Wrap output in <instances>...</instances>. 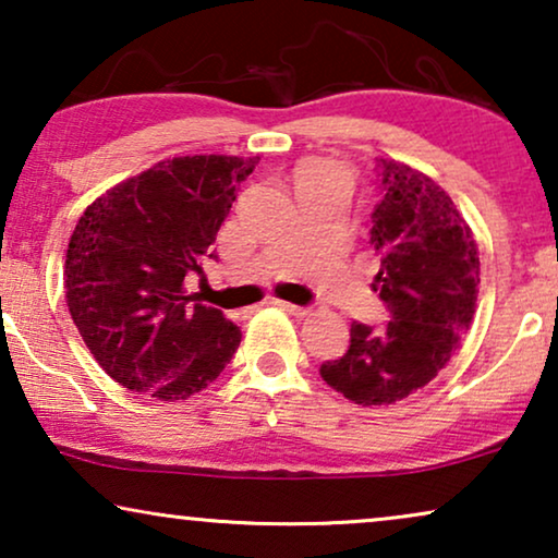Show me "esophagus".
<instances>
[{"mask_svg":"<svg viewBox=\"0 0 558 558\" xmlns=\"http://www.w3.org/2000/svg\"><path fill=\"white\" fill-rule=\"evenodd\" d=\"M271 304H277V307H281L284 312H289V315L294 317H304L307 315V307H300V304H292V302H284V300H271Z\"/></svg>","mask_w":558,"mask_h":558,"instance_id":"1","label":"esophagus"}]
</instances>
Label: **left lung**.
<instances>
[{
  "label": "left lung",
  "mask_w": 558,
  "mask_h": 558,
  "mask_svg": "<svg viewBox=\"0 0 558 558\" xmlns=\"http://www.w3.org/2000/svg\"><path fill=\"white\" fill-rule=\"evenodd\" d=\"M378 170L373 289L391 319L384 327L353 323L348 353L319 365L325 384L361 407L407 399L445 368L470 330L480 287L475 235L452 197L396 159H378Z\"/></svg>",
  "instance_id": "obj_1"
}]
</instances>
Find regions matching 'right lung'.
I'll return each instance as SVG.
<instances>
[{
	"label": "right lung",
	"mask_w": 558,
	"mask_h": 558,
	"mask_svg": "<svg viewBox=\"0 0 558 558\" xmlns=\"http://www.w3.org/2000/svg\"><path fill=\"white\" fill-rule=\"evenodd\" d=\"M258 157H174L83 210L65 254V300L98 365L129 391L180 401L231 363L241 330L187 294L235 190Z\"/></svg>",
	"instance_id": "obj_1"
}]
</instances>
